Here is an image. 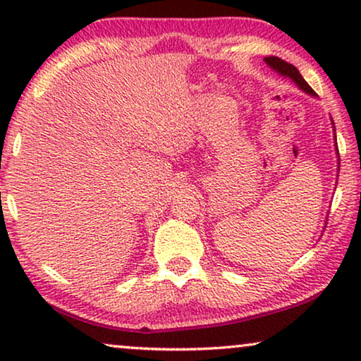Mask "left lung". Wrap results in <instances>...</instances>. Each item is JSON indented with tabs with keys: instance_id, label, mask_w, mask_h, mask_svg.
I'll return each instance as SVG.
<instances>
[{
	"instance_id": "obj_1",
	"label": "left lung",
	"mask_w": 361,
	"mask_h": 361,
	"mask_svg": "<svg viewBox=\"0 0 361 361\" xmlns=\"http://www.w3.org/2000/svg\"><path fill=\"white\" fill-rule=\"evenodd\" d=\"M264 62L266 66H268L271 71H274L276 73H279L281 77L284 78H289L290 82L294 83V85H298L300 90L304 93H307V95L317 98V93H315L312 88L309 87V83L304 80L302 75H300L298 68L294 66H290V63L284 62L283 59L279 57H274V56H269V57H264ZM332 120V118H330ZM332 128H334V137H335V154H337V172L340 171V156H338V147H337V136H335V125H334V120H332ZM325 225H327V221H325Z\"/></svg>"
}]
</instances>
